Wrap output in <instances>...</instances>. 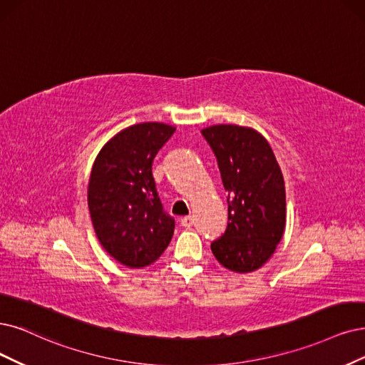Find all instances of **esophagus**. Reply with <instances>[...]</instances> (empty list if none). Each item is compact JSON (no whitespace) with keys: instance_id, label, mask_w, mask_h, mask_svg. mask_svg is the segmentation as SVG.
I'll return each mask as SVG.
<instances>
[{"instance_id":"esophagus-1","label":"esophagus","mask_w":365,"mask_h":365,"mask_svg":"<svg viewBox=\"0 0 365 365\" xmlns=\"http://www.w3.org/2000/svg\"><path fill=\"white\" fill-rule=\"evenodd\" d=\"M194 222H195V218L192 217V215H190V217H183V218L180 220V224H182L183 227H191Z\"/></svg>"}]
</instances>
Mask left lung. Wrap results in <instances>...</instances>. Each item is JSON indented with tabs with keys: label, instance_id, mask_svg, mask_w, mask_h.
<instances>
[{
	"label": "left lung",
	"instance_id": "1",
	"mask_svg": "<svg viewBox=\"0 0 365 365\" xmlns=\"http://www.w3.org/2000/svg\"><path fill=\"white\" fill-rule=\"evenodd\" d=\"M218 160L228 192V222L210 244L224 267L247 274L262 267L284 233L286 190L271 145L262 133L237 125L201 130Z\"/></svg>",
	"mask_w": 365,
	"mask_h": 365
}]
</instances>
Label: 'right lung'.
Here are the masks:
<instances>
[{
  "mask_svg": "<svg viewBox=\"0 0 365 365\" xmlns=\"http://www.w3.org/2000/svg\"><path fill=\"white\" fill-rule=\"evenodd\" d=\"M175 128L147 121L120 130L94 160L88 209L105 251L128 267L156 262L174 233V218L162 207L152 164Z\"/></svg>",
  "mask_w": 365,
  "mask_h": 365,
  "instance_id": "1",
  "label": "right lung"
}]
</instances>
